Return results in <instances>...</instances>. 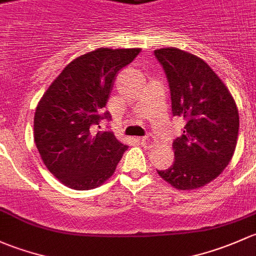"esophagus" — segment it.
<instances>
[{
	"instance_id": "obj_1",
	"label": "esophagus",
	"mask_w": 256,
	"mask_h": 256,
	"mask_svg": "<svg viewBox=\"0 0 256 256\" xmlns=\"http://www.w3.org/2000/svg\"><path fill=\"white\" fill-rule=\"evenodd\" d=\"M140 143H142V146H144L146 148H152L155 146V140L152 136H143V138L140 139Z\"/></svg>"
}]
</instances>
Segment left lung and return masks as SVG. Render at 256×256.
I'll return each mask as SVG.
<instances>
[{
    "instance_id": "left-lung-1",
    "label": "left lung",
    "mask_w": 256,
    "mask_h": 256,
    "mask_svg": "<svg viewBox=\"0 0 256 256\" xmlns=\"http://www.w3.org/2000/svg\"><path fill=\"white\" fill-rule=\"evenodd\" d=\"M170 88L172 116L185 120L174 140L175 162L158 170L178 190H194L220 175L236 146L239 114L233 97L214 71L200 58L176 48L158 49Z\"/></svg>"
}]
</instances>
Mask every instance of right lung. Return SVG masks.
<instances>
[{
    "label": "right lung",
    "mask_w": 256,
    "mask_h": 256,
    "mask_svg": "<svg viewBox=\"0 0 256 256\" xmlns=\"http://www.w3.org/2000/svg\"><path fill=\"white\" fill-rule=\"evenodd\" d=\"M140 49L100 48L71 62L42 97L34 114V142L48 170L74 190H92L110 178L127 150L102 108L113 80Z\"/></svg>",
    "instance_id": "obj_1"
}]
</instances>
